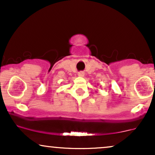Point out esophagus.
<instances>
[{
    "label": "esophagus",
    "mask_w": 155,
    "mask_h": 155,
    "mask_svg": "<svg viewBox=\"0 0 155 155\" xmlns=\"http://www.w3.org/2000/svg\"><path fill=\"white\" fill-rule=\"evenodd\" d=\"M78 76H79V77H84V73L83 71H80L78 73Z\"/></svg>",
    "instance_id": "esophagus-1"
}]
</instances>
